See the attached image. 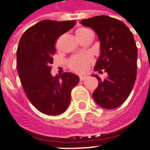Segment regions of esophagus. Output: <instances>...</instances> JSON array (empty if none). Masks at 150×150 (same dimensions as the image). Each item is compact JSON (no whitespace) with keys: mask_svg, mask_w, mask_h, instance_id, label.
I'll return each mask as SVG.
<instances>
[{"mask_svg":"<svg viewBox=\"0 0 150 150\" xmlns=\"http://www.w3.org/2000/svg\"><path fill=\"white\" fill-rule=\"evenodd\" d=\"M86 78H87V76H85V75H80V80L83 81V80H86Z\"/></svg>","mask_w":150,"mask_h":150,"instance_id":"obj_1","label":"esophagus"}]
</instances>
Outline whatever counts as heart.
<instances>
[{
    "mask_svg": "<svg viewBox=\"0 0 150 150\" xmlns=\"http://www.w3.org/2000/svg\"><path fill=\"white\" fill-rule=\"evenodd\" d=\"M75 36L81 42L82 40L92 37V32L91 30L84 27L78 28L75 30ZM93 59L91 54H80L72 56L68 60V66L70 70L74 72L82 74L89 70L90 65L92 63Z\"/></svg>",
    "mask_w": 150,
    "mask_h": 150,
    "instance_id": "1",
    "label": "heart"
}]
</instances>
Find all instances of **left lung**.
Wrapping results in <instances>:
<instances>
[{
    "label": "left lung",
    "mask_w": 150,
    "mask_h": 150,
    "mask_svg": "<svg viewBox=\"0 0 150 150\" xmlns=\"http://www.w3.org/2000/svg\"><path fill=\"white\" fill-rule=\"evenodd\" d=\"M93 29L100 41V55L95 70H105L107 78L99 80L93 98L107 110L115 109L126 100L136 80L138 50L133 33L121 21L107 16H98L80 21Z\"/></svg>",
    "instance_id": "1"
}]
</instances>
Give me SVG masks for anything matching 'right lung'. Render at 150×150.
Returning a JSON list of instances; mask_svg holds the SVG:
<instances>
[{
	"mask_svg": "<svg viewBox=\"0 0 150 150\" xmlns=\"http://www.w3.org/2000/svg\"><path fill=\"white\" fill-rule=\"evenodd\" d=\"M75 25V21L44 20L27 29L19 42L16 65L24 91L30 103L47 115L67 110L70 92L80 81L70 72L54 77L50 74L55 42Z\"/></svg>",
	"mask_w": 150,
	"mask_h": 150,
	"instance_id": "obj_1",
	"label": "right lung"
}]
</instances>
